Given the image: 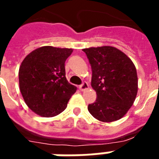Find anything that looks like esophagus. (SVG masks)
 I'll list each match as a JSON object with an SVG mask.
<instances>
[{
	"label": "esophagus",
	"instance_id": "esophagus-1",
	"mask_svg": "<svg viewBox=\"0 0 159 159\" xmlns=\"http://www.w3.org/2000/svg\"><path fill=\"white\" fill-rule=\"evenodd\" d=\"M89 83H87V82H84L83 84H81V85L79 86V89L81 90V91H85V90H87V89H89Z\"/></svg>",
	"mask_w": 159,
	"mask_h": 159
}]
</instances>
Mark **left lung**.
Listing matches in <instances>:
<instances>
[{
  "label": "left lung",
  "instance_id": "obj_1",
  "mask_svg": "<svg viewBox=\"0 0 159 159\" xmlns=\"http://www.w3.org/2000/svg\"><path fill=\"white\" fill-rule=\"evenodd\" d=\"M92 68L91 86L97 93L89 113L103 122L118 120L132 106L138 89L136 69L125 53L112 46L83 49Z\"/></svg>",
  "mask_w": 159,
  "mask_h": 159
}]
</instances>
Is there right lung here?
I'll return each instance as SVG.
<instances>
[{
	"label": "right lung",
	"instance_id": "1",
	"mask_svg": "<svg viewBox=\"0 0 159 159\" xmlns=\"http://www.w3.org/2000/svg\"><path fill=\"white\" fill-rule=\"evenodd\" d=\"M72 49L43 46L26 56L20 66L19 87L29 108L43 117L64 111L76 87L66 77L65 61Z\"/></svg>",
	"mask_w": 159,
	"mask_h": 159
}]
</instances>
